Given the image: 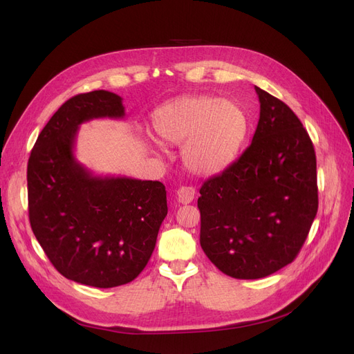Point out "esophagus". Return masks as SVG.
<instances>
[{
    "label": "esophagus",
    "mask_w": 354,
    "mask_h": 354,
    "mask_svg": "<svg viewBox=\"0 0 354 354\" xmlns=\"http://www.w3.org/2000/svg\"><path fill=\"white\" fill-rule=\"evenodd\" d=\"M196 196V190L193 187H187V186H183L177 190V200L178 203L181 205H189L194 200Z\"/></svg>",
    "instance_id": "esophagus-1"
}]
</instances>
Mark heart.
I'll list each match as a JSON object with an SVG mask.
<instances>
[{
	"label": "heart",
	"instance_id": "obj_1",
	"mask_svg": "<svg viewBox=\"0 0 354 354\" xmlns=\"http://www.w3.org/2000/svg\"><path fill=\"white\" fill-rule=\"evenodd\" d=\"M157 137L183 145V161L198 176H216L238 158L249 132L245 109L214 95H186L151 116Z\"/></svg>",
	"mask_w": 354,
	"mask_h": 354
}]
</instances>
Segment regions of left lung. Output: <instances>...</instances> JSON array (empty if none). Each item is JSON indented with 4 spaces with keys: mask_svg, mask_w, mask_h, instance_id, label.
Instances as JSON below:
<instances>
[{
    "mask_svg": "<svg viewBox=\"0 0 354 354\" xmlns=\"http://www.w3.org/2000/svg\"><path fill=\"white\" fill-rule=\"evenodd\" d=\"M261 112L243 154L203 183L200 245L221 271L258 279L291 263L318 209L317 161L298 116L255 86Z\"/></svg>",
    "mask_w": 354,
    "mask_h": 354,
    "instance_id": "obj_1",
    "label": "left lung"
}]
</instances>
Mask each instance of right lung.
Segmentation results:
<instances>
[{"label":"right lung","mask_w":354,"mask_h":354,"mask_svg":"<svg viewBox=\"0 0 354 354\" xmlns=\"http://www.w3.org/2000/svg\"><path fill=\"white\" fill-rule=\"evenodd\" d=\"M124 116L122 97L112 92L71 97L40 132L27 165L36 239L63 277L96 288L120 287L142 272L168 210L162 183L97 177L75 158L80 124Z\"/></svg>","instance_id":"1"}]
</instances>
